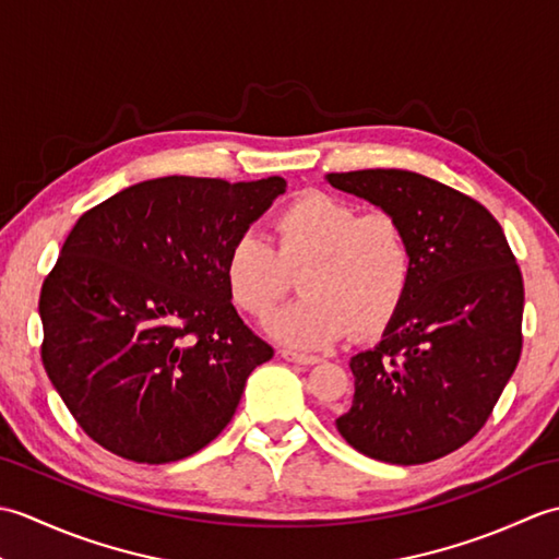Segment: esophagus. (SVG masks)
Returning a JSON list of instances; mask_svg holds the SVG:
<instances>
[{"instance_id":"obj_1","label":"esophagus","mask_w":559,"mask_h":559,"mask_svg":"<svg viewBox=\"0 0 559 559\" xmlns=\"http://www.w3.org/2000/svg\"><path fill=\"white\" fill-rule=\"evenodd\" d=\"M281 358L288 362H298V365H317L319 355H307V353H295V350H281Z\"/></svg>"}]
</instances>
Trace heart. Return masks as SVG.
<instances>
[{
	"label": "heart",
	"mask_w": 559,
	"mask_h": 559,
	"mask_svg": "<svg viewBox=\"0 0 559 559\" xmlns=\"http://www.w3.org/2000/svg\"><path fill=\"white\" fill-rule=\"evenodd\" d=\"M273 247L257 230L242 233L225 259L235 305L266 319L302 269V298L271 322V334L295 348H324L346 334L382 331L413 278L408 233L391 213H362L324 192L295 199L273 221Z\"/></svg>",
	"instance_id": "b5f03b06"
}]
</instances>
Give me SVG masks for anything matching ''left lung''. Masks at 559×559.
Masks as SVG:
<instances>
[{
	"label": "left lung",
	"instance_id": "left-lung-1",
	"mask_svg": "<svg viewBox=\"0 0 559 559\" xmlns=\"http://www.w3.org/2000/svg\"><path fill=\"white\" fill-rule=\"evenodd\" d=\"M399 218L413 249L406 298L374 348L350 358L336 420L360 454L415 466L478 435L521 355L524 278L502 225L476 199L411 170L326 175Z\"/></svg>",
	"mask_w": 559,
	"mask_h": 559
}]
</instances>
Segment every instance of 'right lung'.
<instances>
[{
    "instance_id": "1",
    "label": "right lung",
    "mask_w": 559,
    "mask_h": 559,
    "mask_svg": "<svg viewBox=\"0 0 559 559\" xmlns=\"http://www.w3.org/2000/svg\"><path fill=\"white\" fill-rule=\"evenodd\" d=\"M283 177H158L83 213L40 290L43 365L93 442L136 463L197 454L273 358L225 283V259Z\"/></svg>"
}]
</instances>
